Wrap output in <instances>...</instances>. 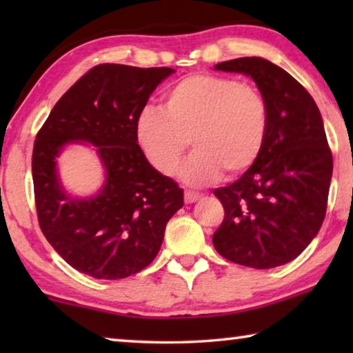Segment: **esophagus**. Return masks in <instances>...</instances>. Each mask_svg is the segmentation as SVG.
<instances>
[{"instance_id": "34e87169", "label": "esophagus", "mask_w": 353, "mask_h": 353, "mask_svg": "<svg viewBox=\"0 0 353 353\" xmlns=\"http://www.w3.org/2000/svg\"><path fill=\"white\" fill-rule=\"evenodd\" d=\"M199 199H201L199 193H194V191L191 190H185V202H187V204H193V202Z\"/></svg>"}]
</instances>
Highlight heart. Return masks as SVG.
Instances as JSON below:
<instances>
[{
  "label": "heart",
  "mask_w": 353,
  "mask_h": 353,
  "mask_svg": "<svg viewBox=\"0 0 353 353\" xmlns=\"http://www.w3.org/2000/svg\"><path fill=\"white\" fill-rule=\"evenodd\" d=\"M270 109L254 85L216 74L177 82L163 109L146 107L137 123L143 152L155 170L171 176L193 141L196 152L179 176L190 185L216 181L223 170L240 174L265 145Z\"/></svg>",
  "instance_id": "1"
}]
</instances>
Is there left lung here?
Returning a JSON list of instances; mask_svg holds the SVG:
<instances>
[{"mask_svg":"<svg viewBox=\"0 0 353 353\" xmlns=\"http://www.w3.org/2000/svg\"><path fill=\"white\" fill-rule=\"evenodd\" d=\"M214 70L252 77L270 126L255 163L213 191L225 213L213 246L238 265L282 266L302 254L325 218L333 159L321 112L294 77L266 59L240 57Z\"/></svg>","mask_w":353,"mask_h":353,"instance_id":"left-lung-1","label":"left lung"}]
</instances>
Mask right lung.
Segmentation results:
<instances>
[{"instance_id":"add662e5","label":"right lung","mask_w":353,"mask_h":353,"mask_svg":"<svg viewBox=\"0 0 353 353\" xmlns=\"http://www.w3.org/2000/svg\"><path fill=\"white\" fill-rule=\"evenodd\" d=\"M172 68L97 65L52 107L32 152L40 229L62 259L93 279L118 280L151 265L183 190L148 162L137 123ZM92 144L105 168L97 195L63 188L57 159L68 144Z\"/></svg>"}]
</instances>
